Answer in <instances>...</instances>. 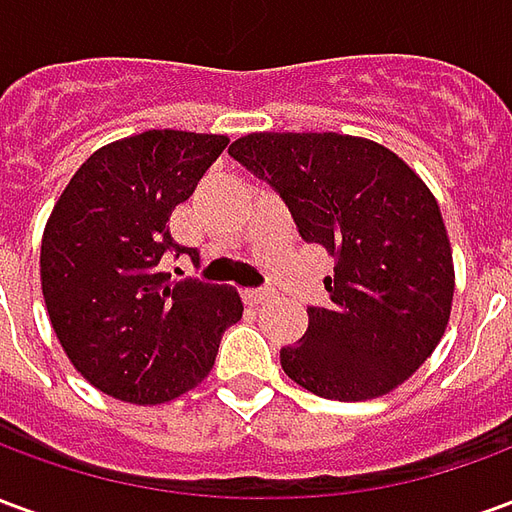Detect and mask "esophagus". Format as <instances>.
Wrapping results in <instances>:
<instances>
[{
    "mask_svg": "<svg viewBox=\"0 0 512 512\" xmlns=\"http://www.w3.org/2000/svg\"><path fill=\"white\" fill-rule=\"evenodd\" d=\"M241 296H244L246 304H252V307H257V304H266V301L274 299V293H271V290H257V288L255 290H244Z\"/></svg>",
    "mask_w": 512,
    "mask_h": 512,
    "instance_id": "1",
    "label": "esophagus"
}]
</instances>
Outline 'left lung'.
Segmentation results:
<instances>
[{"instance_id":"left-lung-1","label":"left lung","mask_w":512,"mask_h":512,"mask_svg":"<svg viewBox=\"0 0 512 512\" xmlns=\"http://www.w3.org/2000/svg\"><path fill=\"white\" fill-rule=\"evenodd\" d=\"M230 156L334 257L329 307H307L282 370L312 395L370 400L403 384L450 321L452 252L439 202L403 158L348 134H249Z\"/></svg>"}]
</instances>
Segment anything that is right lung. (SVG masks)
Wrapping results in <instances>:
<instances>
[{"instance_id": "obj_1", "label": "right lung", "mask_w": 512, "mask_h": 512, "mask_svg": "<svg viewBox=\"0 0 512 512\" xmlns=\"http://www.w3.org/2000/svg\"><path fill=\"white\" fill-rule=\"evenodd\" d=\"M227 136L145 131L95 150L62 197L40 244L51 326L73 367L126 403H164L211 373L219 340L244 304L233 288L172 282L161 257L200 252L169 235Z\"/></svg>"}]
</instances>
